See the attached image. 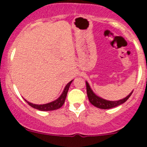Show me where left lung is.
Wrapping results in <instances>:
<instances>
[{
  "label": "left lung",
  "instance_id": "obj_1",
  "mask_svg": "<svg viewBox=\"0 0 147 147\" xmlns=\"http://www.w3.org/2000/svg\"><path fill=\"white\" fill-rule=\"evenodd\" d=\"M86 88H87V94H88V99H89L90 102L95 106V107H98L100 109H110L113 107H115L119 106V105H121V104L124 103L128 98L130 97L132 95V91L129 93L127 97L122 98V99L119 100V101H107L104 98L98 97V96L95 94L93 91L91 90L89 84L88 82H86Z\"/></svg>",
  "mask_w": 147,
  "mask_h": 147
}]
</instances>
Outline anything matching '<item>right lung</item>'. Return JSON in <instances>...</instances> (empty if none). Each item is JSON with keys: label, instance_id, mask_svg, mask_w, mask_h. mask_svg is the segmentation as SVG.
Wrapping results in <instances>:
<instances>
[{"label": "right lung", "instance_id": "1", "mask_svg": "<svg viewBox=\"0 0 147 147\" xmlns=\"http://www.w3.org/2000/svg\"><path fill=\"white\" fill-rule=\"evenodd\" d=\"M72 82L73 80L70 82L67 83L60 96H59L57 100L54 101V102H50V103L48 104H45V105H35V104H32L31 103V102H27L26 99L25 101L30 105V106H31V107H32L33 108L37 109V110H41V111H50V110H57V109L60 108L62 105H64L66 96H67V91H68L69 87Z\"/></svg>", "mask_w": 147, "mask_h": 147}]
</instances>
